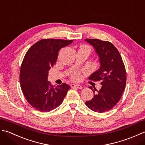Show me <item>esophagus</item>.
I'll list each match as a JSON object with an SVG mask.
<instances>
[{
  "label": "esophagus",
  "instance_id": "34e87169",
  "mask_svg": "<svg viewBox=\"0 0 145 145\" xmlns=\"http://www.w3.org/2000/svg\"><path fill=\"white\" fill-rule=\"evenodd\" d=\"M71 88H78V89H82V86L80 84H72L71 85Z\"/></svg>",
  "mask_w": 145,
  "mask_h": 145
}]
</instances>
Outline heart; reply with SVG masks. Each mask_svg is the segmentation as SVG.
Instances as JSON below:
<instances>
[{
    "label": "heart",
    "mask_w": 145,
    "mask_h": 145,
    "mask_svg": "<svg viewBox=\"0 0 145 145\" xmlns=\"http://www.w3.org/2000/svg\"><path fill=\"white\" fill-rule=\"evenodd\" d=\"M82 48H87L86 46H83V47H82ZM88 49H89V48H88ZM71 78L73 79V80H75V81L79 80V79H81L80 74H79V72L78 71H76L74 72H73L72 74L71 75Z\"/></svg>",
    "instance_id": "obj_1"
}]
</instances>
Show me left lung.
I'll list each match as a JSON object with an SVG mask.
<instances>
[{
	"mask_svg": "<svg viewBox=\"0 0 145 145\" xmlns=\"http://www.w3.org/2000/svg\"><path fill=\"white\" fill-rule=\"evenodd\" d=\"M98 56L99 68L91 74L89 79L100 81L101 88L95 93L94 97L86 102L90 110L103 113L113 108L119 102L126 86V73L125 65L119 51L113 44L97 39H86Z\"/></svg>",
	"mask_w": 145,
	"mask_h": 145,
	"instance_id": "left-lung-1",
	"label": "left lung"
}]
</instances>
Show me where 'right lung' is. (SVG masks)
<instances>
[{
    "label": "right lung",
    "mask_w": 145,
    "mask_h": 145,
    "mask_svg": "<svg viewBox=\"0 0 145 145\" xmlns=\"http://www.w3.org/2000/svg\"><path fill=\"white\" fill-rule=\"evenodd\" d=\"M72 40L42 39L31 47L20 67V84L27 102L35 110L49 112L57 108L71 87H54L48 81V71L57 61L58 52Z\"/></svg>",
    "instance_id": "obj_1"
}]
</instances>
